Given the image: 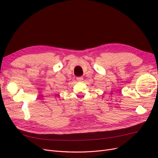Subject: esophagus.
I'll list each match as a JSON object with an SVG mask.
<instances>
[{
  "label": "esophagus",
  "mask_w": 158,
  "mask_h": 158,
  "mask_svg": "<svg viewBox=\"0 0 158 158\" xmlns=\"http://www.w3.org/2000/svg\"><path fill=\"white\" fill-rule=\"evenodd\" d=\"M77 80L78 81H83V77H77Z\"/></svg>",
  "instance_id": "obj_1"
}]
</instances>
